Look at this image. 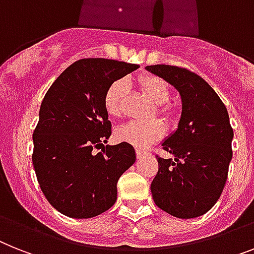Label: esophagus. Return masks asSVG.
I'll use <instances>...</instances> for the list:
<instances>
[{"instance_id": "obj_1", "label": "esophagus", "mask_w": 254, "mask_h": 254, "mask_svg": "<svg viewBox=\"0 0 254 254\" xmlns=\"http://www.w3.org/2000/svg\"><path fill=\"white\" fill-rule=\"evenodd\" d=\"M136 156H137V158H141V157L145 156V152H142V150H136Z\"/></svg>"}]
</instances>
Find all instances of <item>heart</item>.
<instances>
[{
  "mask_svg": "<svg viewBox=\"0 0 254 254\" xmlns=\"http://www.w3.org/2000/svg\"><path fill=\"white\" fill-rule=\"evenodd\" d=\"M140 87L156 106V113L163 118H169L170 110L163 106L170 98V89L166 81L156 76H142ZM128 89L126 79L115 80L105 93L104 106L110 117L118 118L123 113V98ZM163 135V126L160 121L149 122H128L115 129V137L119 141L128 142L137 149H145L154 144Z\"/></svg>",
  "mask_w": 254,
  "mask_h": 254,
  "instance_id": "heart-1",
  "label": "heart"
}]
</instances>
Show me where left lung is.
<instances>
[{"label": "left lung", "mask_w": 254, "mask_h": 254, "mask_svg": "<svg viewBox=\"0 0 254 254\" xmlns=\"http://www.w3.org/2000/svg\"><path fill=\"white\" fill-rule=\"evenodd\" d=\"M145 68L173 85L182 98L178 128L161 142L174 160L157 158L158 173L150 184L153 200L173 217H200L214 206L227 179L234 139L227 109L214 89L187 68Z\"/></svg>", "instance_id": "1"}]
</instances>
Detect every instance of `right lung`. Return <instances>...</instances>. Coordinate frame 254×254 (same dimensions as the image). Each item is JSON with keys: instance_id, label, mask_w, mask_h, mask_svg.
Returning a JSON list of instances; mask_svg holds the SVG:
<instances>
[{"instance_id": "1", "label": "right lung", "mask_w": 254, "mask_h": 254, "mask_svg": "<svg viewBox=\"0 0 254 254\" xmlns=\"http://www.w3.org/2000/svg\"><path fill=\"white\" fill-rule=\"evenodd\" d=\"M137 64L105 58L76 61L44 97L33 131L32 162L50 205L70 218L100 215L117 201V183L135 163L128 142L106 145L112 123L105 110L108 88ZM103 148L97 155L93 149Z\"/></svg>"}]
</instances>
